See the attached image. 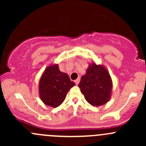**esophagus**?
<instances>
[{
	"instance_id": "esophagus-1",
	"label": "esophagus",
	"mask_w": 146,
	"mask_h": 146,
	"mask_svg": "<svg viewBox=\"0 0 146 146\" xmlns=\"http://www.w3.org/2000/svg\"><path fill=\"white\" fill-rule=\"evenodd\" d=\"M80 78H78V79H76V80H75V83H76V85H78V83H79V82H80Z\"/></svg>"
}]
</instances>
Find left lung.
<instances>
[{
  "label": "left lung",
  "mask_w": 146,
  "mask_h": 146,
  "mask_svg": "<svg viewBox=\"0 0 146 146\" xmlns=\"http://www.w3.org/2000/svg\"><path fill=\"white\" fill-rule=\"evenodd\" d=\"M85 100L92 106H102L109 101L112 82L107 70L102 66L90 65L78 85Z\"/></svg>",
  "instance_id": "1"
}]
</instances>
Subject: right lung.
Here are the masks:
<instances>
[{"mask_svg":"<svg viewBox=\"0 0 146 146\" xmlns=\"http://www.w3.org/2000/svg\"><path fill=\"white\" fill-rule=\"evenodd\" d=\"M76 85L66 73L60 71L58 65L48 66L39 81V95L43 102L52 107L62 104L69 90Z\"/></svg>","mask_w":146,"mask_h":146,"instance_id":"1","label":"right lung"}]
</instances>
